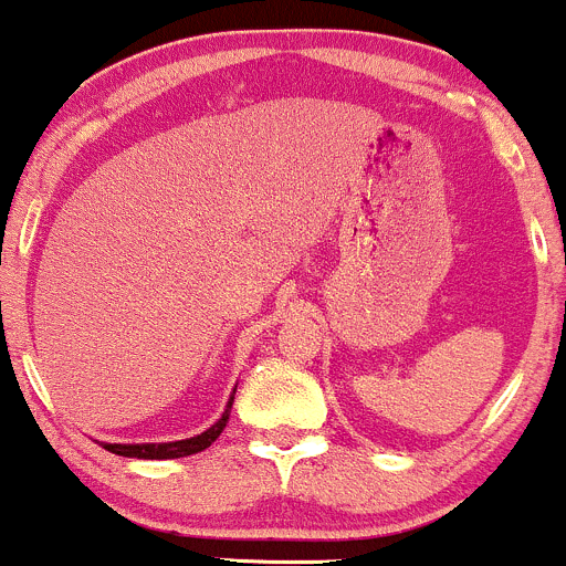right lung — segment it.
Returning a JSON list of instances; mask_svg holds the SVG:
<instances>
[{
    "instance_id": "add662e5",
    "label": "right lung",
    "mask_w": 566,
    "mask_h": 566,
    "mask_svg": "<svg viewBox=\"0 0 566 566\" xmlns=\"http://www.w3.org/2000/svg\"><path fill=\"white\" fill-rule=\"evenodd\" d=\"M237 394V390H233ZM231 405H233V396L228 399L226 412H222L220 421L214 427H209L206 432L195 434V438L187 440H176V443H104L106 451L117 457H134V460H178V457H189V454H198V451L209 449L217 438L222 434L226 429L228 416H231Z\"/></svg>"
}]
</instances>
